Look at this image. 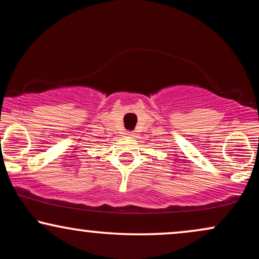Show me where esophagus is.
Returning a JSON list of instances; mask_svg holds the SVG:
<instances>
[{
  "label": "esophagus",
  "instance_id": "esophagus-1",
  "mask_svg": "<svg viewBox=\"0 0 259 259\" xmlns=\"http://www.w3.org/2000/svg\"><path fill=\"white\" fill-rule=\"evenodd\" d=\"M127 136L131 137V138H133V137H136L135 133H133V132H127Z\"/></svg>",
  "mask_w": 259,
  "mask_h": 259
}]
</instances>
